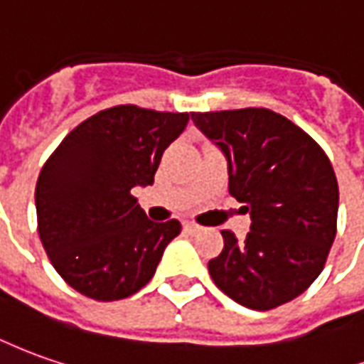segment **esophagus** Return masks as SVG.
I'll return each mask as SVG.
<instances>
[{
	"instance_id": "obj_1",
	"label": "esophagus",
	"mask_w": 364,
	"mask_h": 364,
	"mask_svg": "<svg viewBox=\"0 0 364 364\" xmlns=\"http://www.w3.org/2000/svg\"><path fill=\"white\" fill-rule=\"evenodd\" d=\"M183 229H185L187 233H197V231H199L201 227H199V225H195V223H185V225H183Z\"/></svg>"
}]
</instances>
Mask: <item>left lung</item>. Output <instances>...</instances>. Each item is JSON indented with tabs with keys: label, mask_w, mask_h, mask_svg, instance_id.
Wrapping results in <instances>:
<instances>
[{
	"label": "left lung",
	"mask_w": 364,
	"mask_h": 364,
	"mask_svg": "<svg viewBox=\"0 0 364 364\" xmlns=\"http://www.w3.org/2000/svg\"><path fill=\"white\" fill-rule=\"evenodd\" d=\"M229 163V193L245 203L251 231L209 261L235 303L269 311L305 293L337 235L338 185L327 153L293 121L265 107L191 113Z\"/></svg>",
	"instance_id": "obj_1"
}]
</instances>
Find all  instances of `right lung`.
<instances>
[{"mask_svg":"<svg viewBox=\"0 0 364 364\" xmlns=\"http://www.w3.org/2000/svg\"><path fill=\"white\" fill-rule=\"evenodd\" d=\"M187 121L189 113L115 105L79 123L49 155L36 185L37 231L77 293L119 301L155 275L181 223L147 219L131 189L153 183Z\"/></svg>","mask_w":364,"mask_h":364,"instance_id":"1","label":"right lung"}]
</instances>
